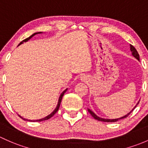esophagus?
Returning a JSON list of instances; mask_svg holds the SVG:
<instances>
[{"label":"esophagus","instance_id":"1","mask_svg":"<svg viewBox=\"0 0 148 148\" xmlns=\"http://www.w3.org/2000/svg\"><path fill=\"white\" fill-rule=\"evenodd\" d=\"M80 80H81L82 81H85V80H86V77H85V76H82V77H80Z\"/></svg>","mask_w":148,"mask_h":148}]
</instances>
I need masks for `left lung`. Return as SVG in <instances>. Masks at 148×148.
<instances>
[{"mask_svg": "<svg viewBox=\"0 0 148 148\" xmlns=\"http://www.w3.org/2000/svg\"><path fill=\"white\" fill-rule=\"evenodd\" d=\"M130 51H131V53H132V56H133L134 58H136L137 60H140V56H139V54H138V51H136V49H135V48H134V47L132 46V45H130ZM138 103H139V102H138V103H137L136 106H135V107L133 108V109H132V110H131L130 112H128V113H127V115H124V116L121 117V118H116V119H106V118H100V117H98V116H97V115H95V114L94 113V112H92V111L91 110L88 109V112H89L90 113V115H92V116L93 117V118H95V120H99V121H102V122H107V123H113V122H117V121H118V120H121V119H123V118H127V117L128 116V115H130V114L131 113V112H132V111H133V110L135 109V108H136V106H138Z\"/></svg>", "mask_w": 148, "mask_h": 148, "instance_id": "1", "label": "left lung"}]
</instances>
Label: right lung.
Wrapping results in <instances>:
<instances>
[{"label": "right lung", "mask_w": 148, "mask_h": 148, "mask_svg": "<svg viewBox=\"0 0 148 148\" xmlns=\"http://www.w3.org/2000/svg\"><path fill=\"white\" fill-rule=\"evenodd\" d=\"M39 33H42V32H38V33H33V35H31V36H30V37H28V38H25V40H23L22 41V42H20V44L18 45H21V44H23V42H27V41L28 40H30V38H33V36H35V35H36V34H39ZM67 90H68V88H67V89H65V90L63 91V92H62L61 94H60V97H59V99H58V104H57V106H56V108H55V110H54L53 111V112H51V114H50V115H48V116H46V117H45V118H41V119H39V120H27V119H25V118H22V117L21 116V115H19V117L20 118H22L23 120H28V121H31V122H40V121H43V120H48V119H50V118H51V117H53V115H55V114L56 113V112H58V109H59V108H60V103H61V100H62V98H63V95L64 94H65V92H66L67 91Z\"/></svg>", "instance_id": "right-lung-1"}]
</instances>
